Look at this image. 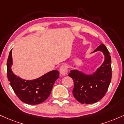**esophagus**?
<instances>
[{"label": "esophagus", "mask_w": 124, "mask_h": 124, "mask_svg": "<svg viewBox=\"0 0 124 124\" xmlns=\"http://www.w3.org/2000/svg\"><path fill=\"white\" fill-rule=\"evenodd\" d=\"M59 71H60V73L62 74V75H66L67 73H68V68H67V66L65 65H62V66L60 68Z\"/></svg>", "instance_id": "esophagus-1"}]
</instances>
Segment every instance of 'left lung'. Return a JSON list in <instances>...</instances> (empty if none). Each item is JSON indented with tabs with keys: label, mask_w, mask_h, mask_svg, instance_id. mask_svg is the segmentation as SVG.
I'll return each mask as SVG.
<instances>
[{
	"label": "left lung",
	"mask_w": 124,
	"mask_h": 124,
	"mask_svg": "<svg viewBox=\"0 0 124 124\" xmlns=\"http://www.w3.org/2000/svg\"><path fill=\"white\" fill-rule=\"evenodd\" d=\"M98 51L103 53L105 59L96 72L88 75L77 70H72L68 74L74 81L73 96L81 103L92 104L100 101L106 93L111 82V59L109 52L103 44L93 52Z\"/></svg>",
	"instance_id": "8db88e82"
}]
</instances>
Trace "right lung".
Masks as SVG:
<instances>
[{
    "label": "right lung",
    "instance_id": "1",
    "mask_svg": "<svg viewBox=\"0 0 124 124\" xmlns=\"http://www.w3.org/2000/svg\"><path fill=\"white\" fill-rule=\"evenodd\" d=\"M12 64L11 50L7 61V78L18 98L29 105H38L44 102L50 96L55 81L59 77V71H51L39 78L25 80L13 73Z\"/></svg>",
    "mask_w": 124,
    "mask_h": 124
}]
</instances>
